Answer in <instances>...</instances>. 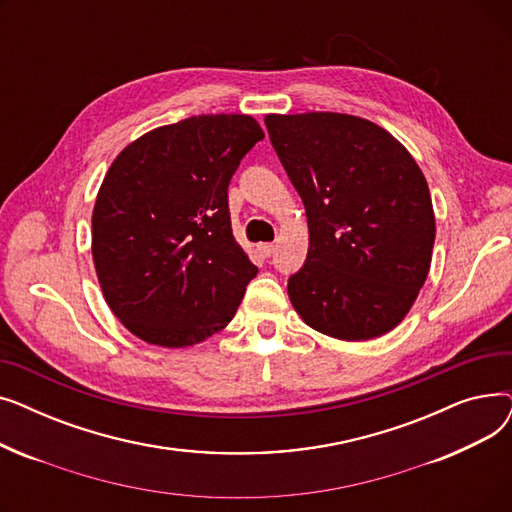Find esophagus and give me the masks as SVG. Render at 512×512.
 <instances>
[{
  "label": "esophagus",
  "mask_w": 512,
  "mask_h": 512,
  "mask_svg": "<svg viewBox=\"0 0 512 512\" xmlns=\"http://www.w3.org/2000/svg\"><path fill=\"white\" fill-rule=\"evenodd\" d=\"M259 253L263 257H272L276 253V245H272V242H265V245H259Z\"/></svg>",
  "instance_id": "1"
}]
</instances>
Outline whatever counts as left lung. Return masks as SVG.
<instances>
[{
  "instance_id": "left-lung-1",
  "label": "left lung",
  "mask_w": 512,
  "mask_h": 512,
  "mask_svg": "<svg viewBox=\"0 0 512 512\" xmlns=\"http://www.w3.org/2000/svg\"><path fill=\"white\" fill-rule=\"evenodd\" d=\"M265 126L309 224L307 261L288 278L292 307L338 340L390 332L417 299L436 238L417 161L357 116L270 114Z\"/></svg>"
}]
</instances>
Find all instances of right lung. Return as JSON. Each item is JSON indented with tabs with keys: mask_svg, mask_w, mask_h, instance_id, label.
I'll list each match as a JSON object with an SVG mask.
<instances>
[{
	"mask_svg": "<svg viewBox=\"0 0 512 512\" xmlns=\"http://www.w3.org/2000/svg\"><path fill=\"white\" fill-rule=\"evenodd\" d=\"M261 139L251 116H193L114 159L93 209V261L134 336L182 348L230 324L257 267L232 234L228 184Z\"/></svg>",
	"mask_w": 512,
	"mask_h": 512,
	"instance_id": "add662e5",
	"label": "right lung"
}]
</instances>
